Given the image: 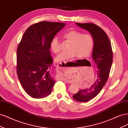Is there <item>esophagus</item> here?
Wrapping results in <instances>:
<instances>
[{
	"instance_id": "34e87169",
	"label": "esophagus",
	"mask_w": 128,
	"mask_h": 128,
	"mask_svg": "<svg viewBox=\"0 0 128 128\" xmlns=\"http://www.w3.org/2000/svg\"><path fill=\"white\" fill-rule=\"evenodd\" d=\"M61 64H62L61 63H59V64H58V65L56 66L57 68H62V67H60L61 66ZM62 68H63V67H62Z\"/></svg>"
}]
</instances>
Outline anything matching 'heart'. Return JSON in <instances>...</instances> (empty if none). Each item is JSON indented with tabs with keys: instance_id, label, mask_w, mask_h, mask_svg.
<instances>
[{
	"instance_id": "b5f03b06",
	"label": "heart",
	"mask_w": 128,
	"mask_h": 128,
	"mask_svg": "<svg viewBox=\"0 0 128 128\" xmlns=\"http://www.w3.org/2000/svg\"><path fill=\"white\" fill-rule=\"evenodd\" d=\"M62 37L66 41L70 42L68 48L69 51L61 53L57 56L56 61L67 60L75 56L79 59H84L91 55L94 45V38L92 34L70 30L64 32ZM50 48L55 54L60 52V42L56 37H53L50 42Z\"/></svg>"
}]
</instances>
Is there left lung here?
Returning <instances> with one entry per match:
<instances>
[{
    "label": "left lung",
    "mask_w": 128,
    "mask_h": 128,
    "mask_svg": "<svg viewBox=\"0 0 128 128\" xmlns=\"http://www.w3.org/2000/svg\"><path fill=\"white\" fill-rule=\"evenodd\" d=\"M76 24L90 32L94 40L92 58L96 67V80L91 87L80 90L72 96L77 101L86 102L97 96L105 85L109 77L113 54L109 38L100 27L90 23Z\"/></svg>",
    "instance_id": "8db88e82"
}]
</instances>
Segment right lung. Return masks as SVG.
Returning <instances> with one entry per match:
<instances>
[{"label":"right lung","mask_w":128,"mask_h":128,"mask_svg":"<svg viewBox=\"0 0 128 128\" xmlns=\"http://www.w3.org/2000/svg\"><path fill=\"white\" fill-rule=\"evenodd\" d=\"M65 24L42 21L26 30L17 48L16 72L30 96L42 98L51 94L56 81L51 75L53 58L50 42Z\"/></svg>","instance_id":"1"}]
</instances>
